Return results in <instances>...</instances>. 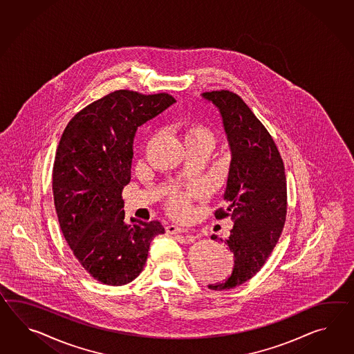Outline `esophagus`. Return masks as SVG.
Returning a JSON list of instances; mask_svg holds the SVG:
<instances>
[{"label": "esophagus", "mask_w": 354, "mask_h": 354, "mask_svg": "<svg viewBox=\"0 0 354 354\" xmlns=\"http://www.w3.org/2000/svg\"><path fill=\"white\" fill-rule=\"evenodd\" d=\"M166 232H167L169 234L190 233L188 229H184V227H180V226H178V225H169V226H166Z\"/></svg>", "instance_id": "obj_1"}]
</instances>
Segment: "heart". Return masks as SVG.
<instances>
[{
  "mask_svg": "<svg viewBox=\"0 0 354 354\" xmlns=\"http://www.w3.org/2000/svg\"><path fill=\"white\" fill-rule=\"evenodd\" d=\"M185 139H198L203 140L207 145L212 147L215 143V134L214 131L202 125V124H192L189 128L187 129L185 133ZM202 192V185H194L189 193H176L174 194L170 202H169V207L174 215L184 216L187 215L188 208H189L190 196H198Z\"/></svg>",
  "mask_w": 354,
  "mask_h": 354,
  "instance_id": "1",
  "label": "heart"
}]
</instances>
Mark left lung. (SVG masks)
Here are the masks:
<instances>
[{
    "mask_svg": "<svg viewBox=\"0 0 354 354\" xmlns=\"http://www.w3.org/2000/svg\"><path fill=\"white\" fill-rule=\"evenodd\" d=\"M201 95L220 113L232 153L224 192L227 206L215 216L234 223L225 241L233 252V272L224 281L208 284L211 290H224L256 275L274 250L284 227L286 178L275 142L239 95L229 91Z\"/></svg>",
    "mask_w": 354,
    "mask_h": 354,
    "instance_id": "obj_1",
    "label": "left lung"
}]
</instances>
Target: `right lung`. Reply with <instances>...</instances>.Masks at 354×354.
Instances as JSON below:
<instances>
[{
    "label": "right lung",
    "instance_id": "add662e5",
    "mask_svg": "<svg viewBox=\"0 0 354 354\" xmlns=\"http://www.w3.org/2000/svg\"><path fill=\"white\" fill-rule=\"evenodd\" d=\"M176 101L166 93L115 91L79 111L64 130L52 170L61 232L86 272L104 284H128L145 268L160 221H125L121 193L130 181L140 125Z\"/></svg>",
    "mask_w": 354,
    "mask_h": 354
}]
</instances>
